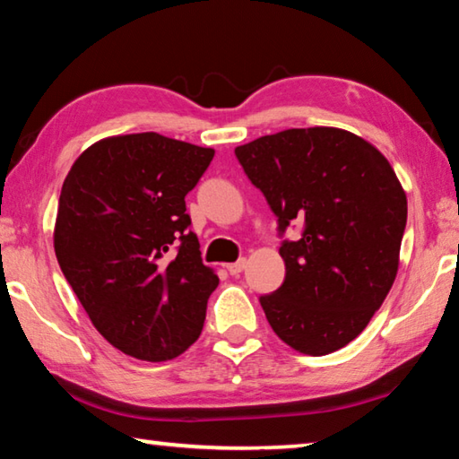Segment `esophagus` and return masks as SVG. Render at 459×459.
Masks as SVG:
<instances>
[{
	"mask_svg": "<svg viewBox=\"0 0 459 459\" xmlns=\"http://www.w3.org/2000/svg\"><path fill=\"white\" fill-rule=\"evenodd\" d=\"M245 267H247V259H238L237 263H230V265H227L230 275H238Z\"/></svg>",
	"mask_w": 459,
	"mask_h": 459,
	"instance_id": "1",
	"label": "esophagus"
}]
</instances>
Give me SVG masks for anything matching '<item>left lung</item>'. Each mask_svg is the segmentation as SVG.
Listing matches in <instances>:
<instances>
[{"label":"left lung","mask_w":459,"mask_h":459,"mask_svg":"<svg viewBox=\"0 0 459 459\" xmlns=\"http://www.w3.org/2000/svg\"><path fill=\"white\" fill-rule=\"evenodd\" d=\"M237 158L275 212L285 279L261 295L271 328L293 351L344 348L383 306L399 271L407 194L388 160L338 127L285 129L238 145Z\"/></svg>","instance_id":"1"}]
</instances>
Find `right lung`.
<instances>
[{"instance_id":"right-lung-1","label":"right lung","mask_w":459,"mask_h":459,"mask_svg":"<svg viewBox=\"0 0 459 459\" xmlns=\"http://www.w3.org/2000/svg\"><path fill=\"white\" fill-rule=\"evenodd\" d=\"M214 158L153 131L87 147L62 184L54 251L73 291L108 344L147 362L198 340L219 285L200 259L186 194Z\"/></svg>"}]
</instances>
